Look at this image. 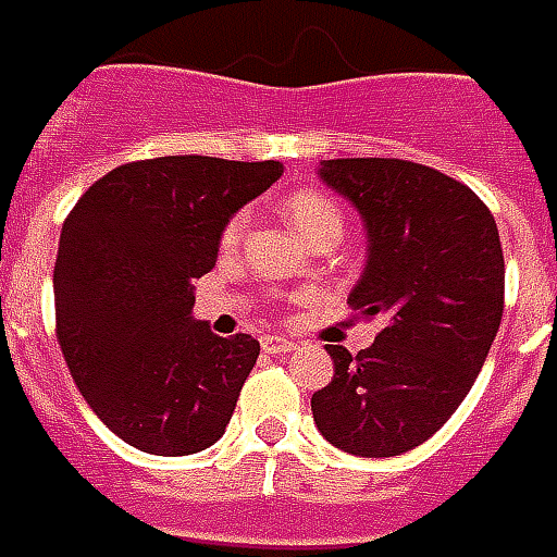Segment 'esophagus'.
Segmentation results:
<instances>
[{
  "mask_svg": "<svg viewBox=\"0 0 557 557\" xmlns=\"http://www.w3.org/2000/svg\"><path fill=\"white\" fill-rule=\"evenodd\" d=\"M260 345L267 354H290V350H297V342L294 338H287V335H263L260 338Z\"/></svg>",
  "mask_w": 557,
  "mask_h": 557,
  "instance_id": "obj_1",
  "label": "esophagus"
}]
</instances>
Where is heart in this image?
Here are the masks:
<instances>
[{
    "label": "heart",
    "instance_id": "1",
    "mask_svg": "<svg viewBox=\"0 0 557 557\" xmlns=\"http://www.w3.org/2000/svg\"><path fill=\"white\" fill-rule=\"evenodd\" d=\"M285 215L290 227L297 231L302 239L321 234V231H342V212L333 203V197H326L323 191H297L285 200ZM246 219L236 215L224 227V246H236L239 236H243Z\"/></svg>",
    "mask_w": 557,
    "mask_h": 557
}]
</instances>
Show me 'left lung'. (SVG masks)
<instances>
[{
    "mask_svg": "<svg viewBox=\"0 0 557 557\" xmlns=\"http://www.w3.org/2000/svg\"><path fill=\"white\" fill-rule=\"evenodd\" d=\"M321 180L366 227L348 302L384 330L311 396L333 447L384 459L420 447L474 386L504 314V251L486 203L453 176L401 159L321 161Z\"/></svg>",
    "mask_w": 557,
    "mask_h": 557,
    "instance_id": "1",
    "label": "left lung"
}]
</instances>
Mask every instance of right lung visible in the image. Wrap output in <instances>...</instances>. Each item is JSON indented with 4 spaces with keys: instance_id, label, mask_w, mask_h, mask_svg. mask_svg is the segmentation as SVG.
I'll return each instance as SVG.
<instances>
[{
    "instance_id": "1",
    "label": "right lung",
    "mask_w": 557,
    "mask_h": 557,
    "mask_svg": "<svg viewBox=\"0 0 557 557\" xmlns=\"http://www.w3.org/2000/svg\"><path fill=\"white\" fill-rule=\"evenodd\" d=\"M282 173V161H132L71 209L53 270L57 338L83 398L125 444L191 456L224 435L260 345L197 321L191 282Z\"/></svg>"
}]
</instances>
